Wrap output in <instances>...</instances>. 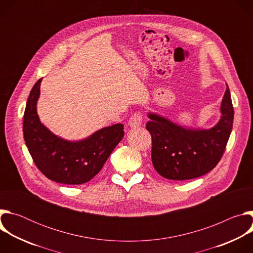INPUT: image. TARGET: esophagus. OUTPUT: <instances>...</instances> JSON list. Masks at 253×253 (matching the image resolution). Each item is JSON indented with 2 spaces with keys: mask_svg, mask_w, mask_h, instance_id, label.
I'll list each match as a JSON object with an SVG mask.
<instances>
[{
  "mask_svg": "<svg viewBox=\"0 0 253 253\" xmlns=\"http://www.w3.org/2000/svg\"><path fill=\"white\" fill-rule=\"evenodd\" d=\"M143 122V115L141 112H135L132 114V116L129 118V126L130 127H138Z\"/></svg>",
  "mask_w": 253,
  "mask_h": 253,
  "instance_id": "esophagus-1",
  "label": "esophagus"
}]
</instances>
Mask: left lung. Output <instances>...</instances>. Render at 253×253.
Returning <instances> with one entry per match:
<instances>
[{
    "label": "left lung",
    "mask_w": 253,
    "mask_h": 253,
    "mask_svg": "<svg viewBox=\"0 0 253 253\" xmlns=\"http://www.w3.org/2000/svg\"><path fill=\"white\" fill-rule=\"evenodd\" d=\"M220 121L209 130H191L155 114L146 129L152 138L151 158L164 178L188 180L211 171L220 161L229 139L234 110L228 86L221 103Z\"/></svg>",
    "instance_id": "left-lung-1"
}]
</instances>
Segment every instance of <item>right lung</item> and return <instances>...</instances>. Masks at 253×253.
<instances>
[{"mask_svg": "<svg viewBox=\"0 0 253 253\" xmlns=\"http://www.w3.org/2000/svg\"><path fill=\"white\" fill-rule=\"evenodd\" d=\"M39 79L32 88L24 113L23 132L28 150L37 168L50 180L62 184L86 183L99 173L124 136V126L105 127L89 138L70 142L51 133L37 114Z\"/></svg>", "mask_w": 253, "mask_h": 253, "instance_id": "obj_1", "label": "right lung"}]
</instances>
